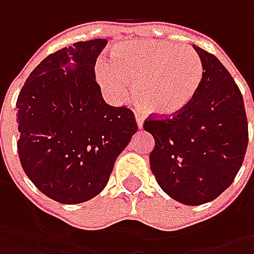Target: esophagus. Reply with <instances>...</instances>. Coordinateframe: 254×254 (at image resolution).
I'll list each match as a JSON object with an SVG mask.
<instances>
[{
    "mask_svg": "<svg viewBox=\"0 0 254 254\" xmlns=\"http://www.w3.org/2000/svg\"><path fill=\"white\" fill-rule=\"evenodd\" d=\"M135 122H137V126H138V128H142V126H144V117H142L141 114H135Z\"/></svg>",
    "mask_w": 254,
    "mask_h": 254,
    "instance_id": "esophagus-1",
    "label": "esophagus"
}]
</instances>
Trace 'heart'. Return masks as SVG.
I'll return each instance as SVG.
<instances>
[{"label": "heart", "instance_id": "1", "mask_svg": "<svg viewBox=\"0 0 254 254\" xmlns=\"http://www.w3.org/2000/svg\"><path fill=\"white\" fill-rule=\"evenodd\" d=\"M96 77L104 92L124 97L134 86L142 110L158 117L184 112L199 90L203 64L190 46L137 39L114 46L110 64L97 62Z\"/></svg>", "mask_w": 254, "mask_h": 254}]
</instances>
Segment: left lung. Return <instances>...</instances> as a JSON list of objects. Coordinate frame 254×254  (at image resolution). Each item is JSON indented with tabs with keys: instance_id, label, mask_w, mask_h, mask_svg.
<instances>
[{
	"instance_id": "obj_1",
	"label": "left lung",
	"mask_w": 254,
	"mask_h": 254,
	"mask_svg": "<svg viewBox=\"0 0 254 254\" xmlns=\"http://www.w3.org/2000/svg\"><path fill=\"white\" fill-rule=\"evenodd\" d=\"M203 64L195 99L180 114L147 120L155 140L150 167L172 199L196 206L218 198L239 172L248 148V119L238 84L215 55L193 45Z\"/></svg>"
}]
</instances>
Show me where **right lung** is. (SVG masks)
Here are the masks:
<instances>
[{
	"label": "right lung",
	"mask_w": 254,
	"mask_h": 254,
	"mask_svg": "<svg viewBox=\"0 0 254 254\" xmlns=\"http://www.w3.org/2000/svg\"><path fill=\"white\" fill-rule=\"evenodd\" d=\"M107 39L80 41L46 56L16 100L18 154L34 185L74 205L107 185L114 162L137 131L127 107L104 102L94 64Z\"/></svg>",
	"instance_id": "add662e5"
}]
</instances>
